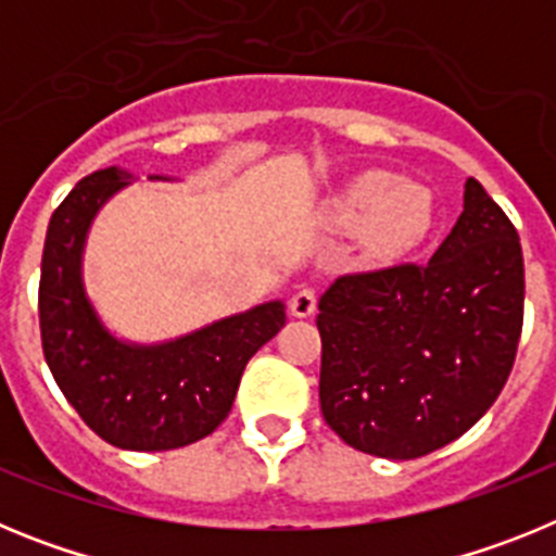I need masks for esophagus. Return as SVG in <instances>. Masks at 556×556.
I'll list each match as a JSON object with an SVG mask.
<instances>
[{
  "label": "esophagus",
  "mask_w": 556,
  "mask_h": 556,
  "mask_svg": "<svg viewBox=\"0 0 556 556\" xmlns=\"http://www.w3.org/2000/svg\"><path fill=\"white\" fill-rule=\"evenodd\" d=\"M314 308H317V292L308 287L298 289V292L292 294V301H289L292 317H308V314H314Z\"/></svg>",
  "instance_id": "esophagus-1"
}]
</instances>
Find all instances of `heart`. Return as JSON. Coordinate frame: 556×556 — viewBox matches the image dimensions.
<instances>
[{
    "label": "heart",
    "mask_w": 556,
    "mask_h": 556,
    "mask_svg": "<svg viewBox=\"0 0 556 556\" xmlns=\"http://www.w3.org/2000/svg\"><path fill=\"white\" fill-rule=\"evenodd\" d=\"M328 214L342 230L365 228V242L376 258H395L426 239L434 225V198L415 180L370 169L339 191Z\"/></svg>",
    "instance_id": "b5f03b06"
}]
</instances>
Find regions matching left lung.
<instances>
[{
    "instance_id": "left-lung-1",
    "label": "left lung",
    "mask_w": 556,
    "mask_h": 556,
    "mask_svg": "<svg viewBox=\"0 0 556 556\" xmlns=\"http://www.w3.org/2000/svg\"><path fill=\"white\" fill-rule=\"evenodd\" d=\"M320 409L351 448L417 459L454 443L507 384L523 250L476 178L426 264L339 275L320 298Z\"/></svg>"
}]
</instances>
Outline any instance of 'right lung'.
Returning <instances> with one entry per match:
<instances>
[{"mask_svg": "<svg viewBox=\"0 0 556 556\" xmlns=\"http://www.w3.org/2000/svg\"><path fill=\"white\" fill-rule=\"evenodd\" d=\"M130 180L116 166L94 172L49 219L38 283L41 345L55 384L94 434L125 451H172L228 417L244 365L281 331L287 312L281 301L262 303L161 345L113 337L83 289V248L97 211Z\"/></svg>", "mask_w": 556, "mask_h": 556, "instance_id": "add662e5", "label": "right lung"}]
</instances>
